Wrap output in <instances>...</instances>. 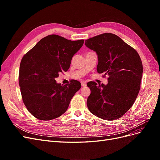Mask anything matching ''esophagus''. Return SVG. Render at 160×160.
Instances as JSON below:
<instances>
[{"mask_svg":"<svg viewBox=\"0 0 160 160\" xmlns=\"http://www.w3.org/2000/svg\"><path fill=\"white\" fill-rule=\"evenodd\" d=\"M81 85H82V87H86V86H87L86 81H81Z\"/></svg>","mask_w":160,"mask_h":160,"instance_id":"34e87169","label":"esophagus"}]
</instances>
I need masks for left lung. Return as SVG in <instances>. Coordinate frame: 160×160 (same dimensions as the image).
<instances>
[{
	"label": "left lung",
	"mask_w": 160,
	"mask_h": 160,
	"mask_svg": "<svg viewBox=\"0 0 160 160\" xmlns=\"http://www.w3.org/2000/svg\"><path fill=\"white\" fill-rule=\"evenodd\" d=\"M87 47L96 52L97 71L108 75V83L87 85L91 94L87 101L90 112L111 121L120 118L132 108L139 93L143 65L136 50L112 33H103L89 38Z\"/></svg>",
	"instance_id": "1"
}]
</instances>
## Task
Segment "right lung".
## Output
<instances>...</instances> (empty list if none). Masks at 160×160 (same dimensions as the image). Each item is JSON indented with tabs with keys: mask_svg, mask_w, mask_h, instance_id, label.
Masks as SVG:
<instances>
[{
	"mask_svg": "<svg viewBox=\"0 0 160 160\" xmlns=\"http://www.w3.org/2000/svg\"><path fill=\"white\" fill-rule=\"evenodd\" d=\"M84 40L70 41L57 35L42 38L23 56L19 69V86L23 103L36 118L49 121L68 108L81 87L78 81L62 85L55 78L69 69L72 57Z\"/></svg>",
	"mask_w": 160,
	"mask_h": 160,
	"instance_id": "add662e5",
	"label": "right lung"
}]
</instances>
